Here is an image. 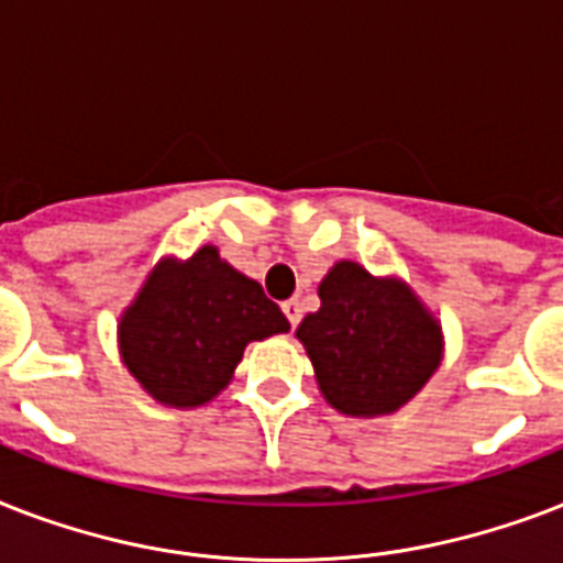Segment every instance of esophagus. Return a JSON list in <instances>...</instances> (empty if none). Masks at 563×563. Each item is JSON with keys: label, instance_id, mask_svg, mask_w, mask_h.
I'll return each instance as SVG.
<instances>
[{"label": "esophagus", "instance_id": "esophagus-1", "mask_svg": "<svg viewBox=\"0 0 563 563\" xmlns=\"http://www.w3.org/2000/svg\"><path fill=\"white\" fill-rule=\"evenodd\" d=\"M283 312H286V318H289L291 327L300 324V303H298V300H286V303H283Z\"/></svg>", "mask_w": 563, "mask_h": 563}]
</instances>
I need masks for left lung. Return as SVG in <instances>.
<instances>
[{
	"instance_id": "left-lung-1",
	"label": "left lung",
	"mask_w": 563,
	"mask_h": 563,
	"mask_svg": "<svg viewBox=\"0 0 563 563\" xmlns=\"http://www.w3.org/2000/svg\"><path fill=\"white\" fill-rule=\"evenodd\" d=\"M321 309L298 327L324 400L351 418L391 415L429 383L444 353L435 316L397 277L335 263L318 286Z\"/></svg>"
}]
</instances>
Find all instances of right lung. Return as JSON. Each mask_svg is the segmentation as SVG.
Instances as JSON below:
<instances>
[{
	"mask_svg": "<svg viewBox=\"0 0 563 563\" xmlns=\"http://www.w3.org/2000/svg\"><path fill=\"white\" fill-rule=\"evenodd\" d=\"M277 333H289L280 307L203 245L154 265L119 318V353L154 400L195 409L233 379L247 342Z\"/></svg>",
	"mask_w": 563,
	"mask_h": 563,
	"instance_id": "right-lung-1",
	"label": "right lung"
}]
</instances>
